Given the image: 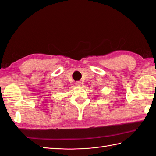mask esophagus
<instances>
[{
    "label": "esophagus",
    "instance_id": "1",
    "mask_svg": "<svg viewBox=\"0 0 156 156\" xmlns=\"http://www.w3.org/2000/svg\"><path fill=\"white\" fill-rule=\"evenodd\" d=\"M81 84H82V83L81 81H77L76 83H75V85L79 87V86L81 85Z\"/></svg>",
    "mask_w": 156,
    "mask_h": 156
}]
</instances>
